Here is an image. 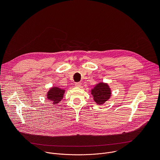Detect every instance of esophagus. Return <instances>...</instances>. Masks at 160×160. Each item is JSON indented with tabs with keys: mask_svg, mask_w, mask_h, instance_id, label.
Returning a JSON list of instances; mask_svg holds the SVG:
<instances>
[{
	"mask_svg": "<svg viewBox=\"0 0 160 160\" xmlns=\"http://www.w3.org/2000/svg\"><path fill=\"white\" fill-rule=\"evenodd\" d=\"M81 85H82V83L80 82H77L75 83V87H81Z\"/></svg>",
	"mask_w": 160,
	"mask_h": 160,
	"instance_id": "1",
	"label": "esophagus"
}]
</instances>
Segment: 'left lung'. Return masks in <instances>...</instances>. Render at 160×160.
Listing matches in <instances>:
<instances>
[{"mask_svg":"<svg viewBox=\"0 0 160 160\" xmlns=\"http://www.w3.org/2000/svg\"><path fill=\"white\" fill-rule=\"evenodd\" d=\"M91 94L98 104H102L111 97V90L107 83H99L91 90Z\"/></svg>","mask_w":160,"mask_h":160,"instance_id":"obj_1","label":"left lung"}]
</instances>
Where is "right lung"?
Here are the masks:
<instances>
[{
	"instance_id": "right-lung-1",
	"label": "right lung",
	"mask_w": 160,
	"mask_h": 160,
	"mask_svg": "<svg viewBox=\"0 0 160 160\" xmlns=\"http://www.w3.org/2000/svg\"><path fill=\"white\" fill-rule=\"evenodd\" d=\"M64 92L65 90L57 87H54L48 91L47 98L48 100H50L53 104H56L62 99Z\"/></svg>"
}]
</instances>
